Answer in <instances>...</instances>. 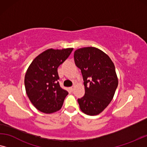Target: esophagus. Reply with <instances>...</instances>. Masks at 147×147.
I'll use <instances>...</instances> for the list:
<instances>
[{
	"instance_id": "34e87169",
	"label": "esophagus",
	"mask_w": 147,
	"mask_h": 147,
	"mask_svg": "<svg viewBox=\"0 0 147 147\" xmlns=\"http://www.w3.org/2000/svg\"><path fill=\"white\" fill-rule=\"evenodd\" d=\"M74 88V86H71V87H70V90H71V91H73Z\"/></svg>"
}]
</instances>
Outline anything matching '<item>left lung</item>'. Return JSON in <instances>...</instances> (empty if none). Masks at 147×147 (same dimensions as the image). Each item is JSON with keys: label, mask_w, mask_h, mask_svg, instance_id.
<instances>
[{"label": "left lung", "mask_w": 147, "mask_h": 147, "mask_svg": "<svg viewBox=\"0 0 147 147\" xmlns=\"http://www.w3.org/2000/svg\"><path fill=\"white\" fill-rule=\"evenodd\" d=\"M74 63L80 69L85 93L78 99L86 115L100 114L110 104L118 86L114 63L110 57L95 47L78 49L74 53Z\"/></svg>", "instance_id": "obj_1"}]
</instances>
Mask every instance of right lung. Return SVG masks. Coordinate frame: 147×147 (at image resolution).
<instances>
[{"mask_svg":"<svg viewBox=\"0 0 147 147\" xmlns=\"http://www.w3.org/2000/svg\"><path fill=\"white\" fill-rule=\"evenodd\" d=\"M73 48L50 49L37 56L24 77L27 96L35 108L50 114L59 111L69 94L60 86L57 69L69 57Z\"/></svg>","mask_w":147,"mask_h":147,"instance_id":"right-lung-1","label":"right lung"}]
</instances>
